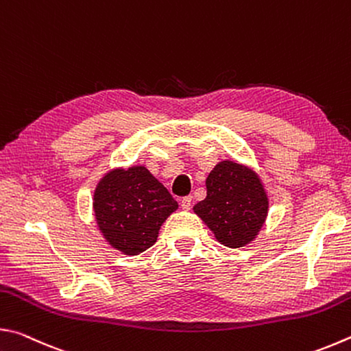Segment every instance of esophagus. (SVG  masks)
<instances>
[{"label":"esophagus","instance_id":"esophagus-1","mask_svg":"<svg viewBox=\"0 0 351 351\" xmlns=\"http://www.w3.org/2000/svg\"><path fill=\"white\" fill-rule=\"evenodd\" d=\"M192 199H193V197H184L182 199H181V207L184 210H189L190 209V206H192Z\"/></svg>","mask_w":351,"mask_h":351}]
</instances>
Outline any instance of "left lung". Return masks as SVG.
Returning <instances> with one entry per match:
<instances>
[{
	"mask_svg": "<svg viewBox=\"0 0 351 351\" xmlns=\"http://www.w3.org/2000/svg\"><path fill=\"white\" fill-rule=\"evenodd\" d=\"M207 197L193 212L218 243L243 247L257 239L269 210V198L258 173L237 161L218 162L206 180Z\"/></svg>",
	"mask_w": 351,
	"mask_h": 351,
	"instance_id": "1",
	"label": "left lung"
}]
</instances>
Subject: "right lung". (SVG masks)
<instances>
[{
  "mask_svg": "<svg viewBox=\"0 0 351 351\" xmlns=\"http://www.w3.org/2000/svg\"><path fill=\"white\" fill-rule=\"evenodd\" d=\"M178 203L144 165L112 169L100 178L93 197L99 232L116 251L139 255L158 240Z\"/></svg>",
  "mask_w": 351,
  "mask_h": 351,
  "instance_id": "obj_1",
  "label": "right lung"
}]
</instances>
